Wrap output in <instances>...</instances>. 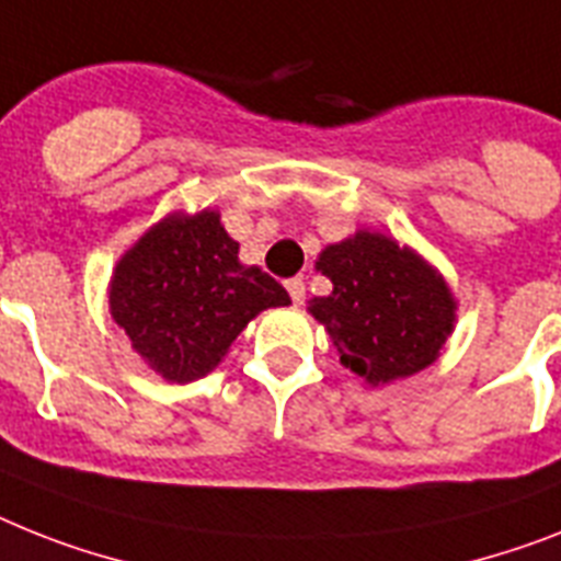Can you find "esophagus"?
I'll return each instance as SVG.
<instances>
[{"mask_svg":"<svg viewBox=\"0 0 561 561\" xmlns=\"http://www.w3.org/2000/svg\"><path fill=\"white\" fill-rule=\"evenodd\" d=\"M286 291H289V298L295 300V304H304V298H307V286H304V280L300 277H289L286 280Z\"/></svg>","mask_w":561,"mask_h":561,"instance_id":"obj_1","label":"esophagus"}]
</instances>
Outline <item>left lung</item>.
I'll return each mask as SVG.
<instances>
[{
    "mask_svg": "<svg viewBox=\"0 0 561 561\" xmlns=\"http://www.w3.org/2000/svg\"><path fill=\"white\" fill-rule=\"evenodd\" d=\"M332 291L309 300L350 373L383 387L427 369L456 330L458 300L442 272L381 231L358 229L321 249Z\"/></svg>",
    "mask_w": 561,
    "mask_h": 561,
    "instance_id": "obj_1",
    "label": "left lung"
}]
</instances>
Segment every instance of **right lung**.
<instances>
[{"label":"right lung","instance_id":"add662e5","mask_svg":"<svg viewBox=\"0 0 561 561\" xmlns=\"http://www.w3.org/2000/svg\"><path fill=\"white\" fill-rule=\"evenodd\" d=\"M238 252L217 208L171 211L111 272V318L169 383L208 375L252 318L291 304L275 277L240 263Z\"/></svg>","mask_w":561,"mask_h":561}]
</instances>
